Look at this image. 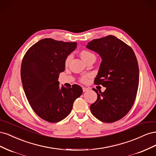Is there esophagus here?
I'll list each match as a JSON object with an SVG mask.
<instances>
[{
    "mask_svg": "<svg viewBox=\"0 0 156 156\" xmlns=\"http://www.w3.org/2000/svg\"><path fill=\"white\" fill-rule=\"evenodd\" d=\"M88 90H89V89H88V88H86V87H83V92L88 91Z\"/></svg>",
    "mask_w": 156,
    "mask_h": 156,
    "instance_id": "34e87169",
    "label": "esophagus"
}]
</instances>
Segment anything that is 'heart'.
<instances>
[{
  "label": "heart",
  "instance_id": "1",
  "mask_svg": "<svg viewBox=\"0 0 156 156\" xmlns=\"http://www.w3.org/2000/svg\"><path fill=\"white\" fill-rule=\"evenodd\" d=\"M80 55H81V58L84 60L86 61L90 57H91V56H95L93 53H92L91 52H90L88 51L87 50H83L81 51V53H80ZM71 59V56L69 55L68 57L66 59L65 61V64H68L69 62V60ZM90 76V75H84V76H82L81 78H80V81L81 83H86L88 81V78Z\"/></svg>",
  "mask_w": 156,
  "mask_h": 156
}]
</instances>
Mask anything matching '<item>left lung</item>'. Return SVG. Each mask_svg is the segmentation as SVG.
<instances>
[{
	"label": "left lung",
	"mask_w": 156,
	"mask_h": 156,
	"mask_svg": "<svg viewBox=\"0 0 156 156\" xmlns=\"http://www.w3.org/2000/svg\"><path fill=\"white\" fill-rule=\"evenodd\" d=\"M87 48L102 58L94 83L106 87L103 92L93 88L98 98L90 105V111L101 122L119 120L133 106L138 90L139 66L134 51L112 35L93 40Z\"/></svg>",
	"instance_id": "left-lung-1"
}]
</instances>
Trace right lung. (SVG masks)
I'll use <instances>...</instances> for the list:
<instances>
[{
    "instance_id": "1",
    "label": "right lung",
    "mask_w": 156,
    "mask_h": 156,
    "mask_svg": "<svg viewBox=\"0 0 156 156\" xmlns=\"http://www.w3.org/2000/svg\"><path fill=\"white\" fill-rule=\"evenodd\" d=\"M76 48V42L45 38L31 46L23 58L21 77L26 97L33 111L45 121L64 119L83 93L77 84L60 88L58 81L66 59Z\"/></svg>"
}]
</instances>
